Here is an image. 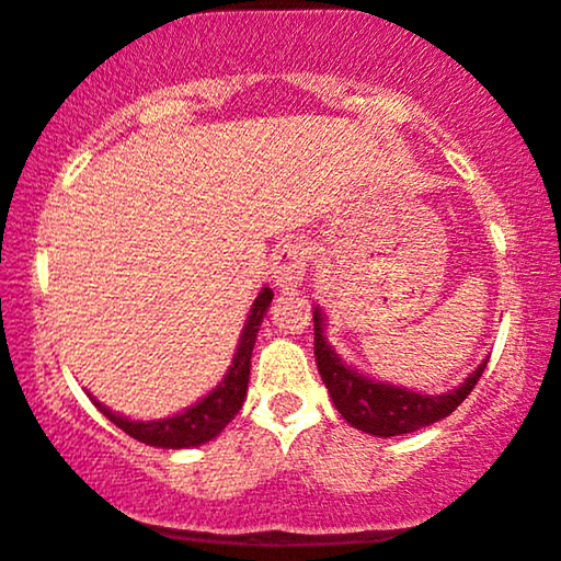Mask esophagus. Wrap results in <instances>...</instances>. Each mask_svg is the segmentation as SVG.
Here are the masks:
<instances>
[{"label":"esophagus","instance_id":"1","mask_svg":"<svg viewBox=\"0 0 561 561\" xmlns=\"http://www.w3.org/2000/svg\"><path fill=\"white\" fill-rule=\"evenodd\" d=\"M308 248L306 242H298V240H289L285 245L279 248L274 255V282L276 287L285 289H298L300 282L306 279V266H308Z\"/></svg>","mask_w":561,"mask_h":561}]
</instances>
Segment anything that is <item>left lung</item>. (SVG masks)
Instances as JSON below:
<instances>
[{
    "mask_svg": "<svg viewBox=\"0 0 561 561\" xmlns=\"http://www.w3.org/2000/svg\"><path fill=\"white\" fill-rule=\"evenodd\" d=\"M313 353L321 381L327 383L329 397L340 415L363 434L383 438L413 434V431L426 428L455 413L457 404H462L465 397L473 391L485 363H489L483 360L460 387L444 391V394H423V391L397 387L389 381H376L342 360L329 342L327 321H323V310L319 306L313 308Z\"/></svg>",
    "mask_w": 561,
    "mask_h": 561,
    "instance_id": "1",
    "label": "left lung"
}]
</instances>
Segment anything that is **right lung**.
<instances>
[{
	"label": "right lung",
	"mask_w": 561,
	"mask_h": 561,
	"mask_svg": "<svg viewBox=\"0 0 561 561\" xmlns=\"http://www.w3.org/2000/svg\"><path fill=\"white\" fill-rule=\"evenodd\" d=\"M272 289L261 287L259 298L253 300L251 313L245 319V327H242L238 350H234L232 366L227 368L225 379L216 383L206 397H201L191 408L182 410V413L172 417H159V421H133V417L114 413L104 402L93 400V404L110 417L114 426L123 428L127 436L148 444V447L191 449L211 442V438H216L227 428V423L240 413L242 402H245L248 381H251V355L255 336H259L261 321L266 316L268 306H272Z\"/></svg>",
	"instance_id": "1"
}]
</instances>
